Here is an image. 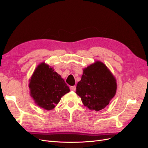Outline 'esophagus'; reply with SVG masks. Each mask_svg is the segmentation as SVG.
<instances>
[{"label":"esophagus","instance_id":"obj_1","mask_svg":"<svg viewBox=\"0 0 148 148\" xmlns=\"http://www.w3.org/2000/svg\"><path fill=\"white\" fill-rule=\"evenodd\" d=\"M70 90L75 91L76 90V86H70Z\"/></svg>","mask_w":148,"mask_h":148}]
</instances>
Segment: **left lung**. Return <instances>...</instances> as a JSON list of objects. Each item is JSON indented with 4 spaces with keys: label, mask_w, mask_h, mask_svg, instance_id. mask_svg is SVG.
Returning <instances> with one entry per match:
<instances>
[{
    "label": "left lung",
    "mask_w": 148,
    "mask_h": 148,
    "mask_svg": "<svg viewBox=\"0 0 148 148\" xmlns=\"http://www.w3.org/2000/svg\"><path fill=\"white\" fill-rule=\"evenodd\" d=\"M116 90L117 83L114 75L104 64L97 61L83 70L76 93L84 106L91 110L99 111L109 104Z\"/></svg>",
    "instance_id": "1"
}]
</instances>
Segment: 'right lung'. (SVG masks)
Instances as JSON below:
<instances>
[{
	"label": "right lung",
	"mask_w": 148,
	"mask_h": 148,
	"mask_svg": "<svg viewBox=\"0 0 148 148\" xmlns=\"http://www.w3.org/2000/svg\"><path fill=\"white\" fill-rule=\"evenodd\" d=\"M29 88L36 104L47 110L54 108L61 97L70 91L61 76L44 62L35 69L29 79Z\"/></svg>",
	"instance_id": "obj_1"
}]
</instances>
